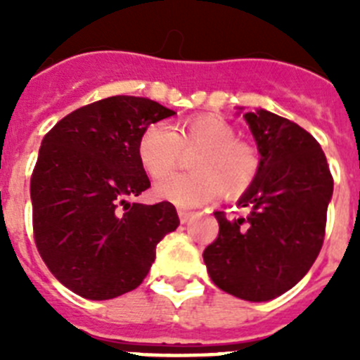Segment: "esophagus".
Returning a JSON list of instances; mask_svg holds the SVG:
<instances>
[{"label":"esophagus","instance_id":"34e87169","mask_svg":"<svg viewBox=\"0 0 360 360\" xmlns=\"http://www.w3.org/2000/svg\"><path fill=\"white\" fill-rule=\"evenodd\" d=\"M193 216H195V212L184 211V209H178V218H180V221H182V224H187V221H189Z\"/></svg>","mask_w":360,"mask_h":360}]
</instances>
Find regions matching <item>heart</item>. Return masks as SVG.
Returning <instances> with one entry per match:
<instances>
[{
	"mask_svg": "<svg viewBox=\"0 0 360 360\" xmlns=\"http://www.w3.org/2000/svg\"><path fill=\"white\" fill-rule=\"evenodd\" d=\"M191 158V174L174 176L155 187L158 200L178 207H200L212 202L219 191L238 198L252 187L259 173V153L250 142L236 139L227 120L212 115L191 117L173 131L151 124L139 141V160L153 180H164L176 171L184 153Z\"/></svg>",
	"mask_w": 360,
	"mask_h": 360,
	"instance_id": "1",
	"label": "heart"
}]
</instances>
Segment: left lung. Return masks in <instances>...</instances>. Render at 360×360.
<instances>
[{
    "label": "left lung",
    "instance_id": "1",
    "mask_svg": "<svg viewBox=\"0 0 360 360\" xmlns=\"http://www.w3.org/2000/svg\"><path fill=\"white\" fill-rule=\"evenodd\" d=\"M262 165L240 198L247 216L216 211L218 238L203 250L214 285L245 301H269L304 278L323 247L333 176L319 142L292 120L245 113Z\"/></svg>",
    "mask_w": 360,
    "mask_h": 360
}]
</instances>
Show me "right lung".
I'll list each match as a JSON object with an SVG mask.
<instances>
[{
	"mask_svg": "<svg viewBox=\"0 0 360 360\" xmlns=\"http://www.w3.org/2000/svg\"><path fill=\"white\" fill-rule=\"evenodd\" d=\"M174 115L115 95L72 111L44 135L30 178L34 241L56 279L94 301L133 290L180 225L169 202L129 203L151 187L139 160L149 124Z\"/></svg>",
	"mask_w": 360,
	"mask_h": 360,
	"instance_id": "1",
	"label": "right lung"
}]
</instances>
